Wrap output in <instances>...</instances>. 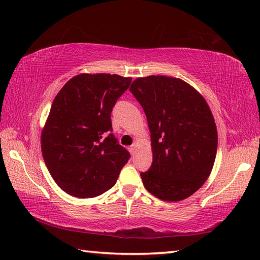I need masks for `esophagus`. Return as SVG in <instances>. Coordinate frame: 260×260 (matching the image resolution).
<instances>
[{
  "label": "esophagus",
  "mask_w": 260,
  "mask_h": 260,
  "mask_svg": "<svg viewBox=\"0 0 260 260\" xmlns=\"http://www.w3.org/2000/svg\"><path fill=\"white\" fill-rule=\"evenodd\" d=\"M135 151H136V144L134 143V144L129 147V152H131L132 154H134Z\"/></svg>",
  "instance_id": "obj_1"
}]
</instances>
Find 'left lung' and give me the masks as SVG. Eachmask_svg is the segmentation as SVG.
I'll return each instance as SVG.
<instances>
[{
	"mask_svg": "<svg viewBox=\"0 0 260 260\" xmlns=\"http://www.w3.org/2000/svg\"><path fill=\"white\" fill-rule=\"evenodd\" d=\"M144 109L153 162L141 173L145 189L163 201H181L204 184L218 147L217 126L206 99L184 80L137 78L129 88Z\"/></svg>",
	"mask_w": 260,
	"mask_h": 260,
	"instance_id": "left-lung-1",
	"label": "left lung"
}]
</instances>
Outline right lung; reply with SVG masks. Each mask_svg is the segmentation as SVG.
<instances>
[{
  "label": "right lung",
  "mask_w": 260,
  "mask_h": 260,
  "mask_svg": "<svg viewBox=\"0 0 260 260\" xmlns=\"http://www.w3.org/2000/svg\"><path fill=\"white\" fill-rule=\"evenodd\" d=\"M131 81L115 74H80L53 99L41 132V151L52 179L68 194H103L128 161L129 153L110 134V114Z\"/></svg>",
  "instance_id": "right-lung-1"
}]
</instances>
